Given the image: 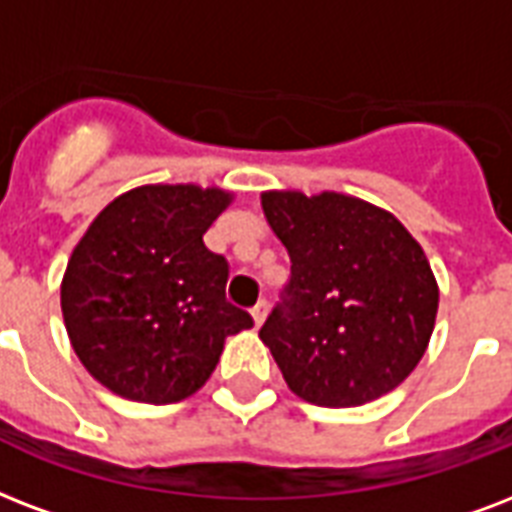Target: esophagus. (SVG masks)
<instances>
[{"label":"esophagus","instance_id":"esophagus-1","mask_svg":"<svg viewBox=\"0 0 512 512\" xmlns=\"http://www.w3.org/2000/svg\"><path fill=\"white\" fill-rule=\"evenodd\" d=\"M265 317H268V303H265V300H260V303L252 308V319H255V325L260 327L265 322Z\"/></svg>","mask_w":512,"mask_h":512}]
</instances>
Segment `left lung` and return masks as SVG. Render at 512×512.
<instances>
[{
	"label": "left lung",
	"mask_w": 512,
	"mask_h": 512,
	"mask_svg": "<svg viewBox=\"0 0 512 512\" xmlns=\"http://www.w3.org/2000/svg\"><path fill=\"white\" fill-rule=\"evenodd\" d=\"M265 220L292 263L260 327L292 392L354 408L403 384L429 346L440 290L403 222L354 195L268 190Z\"/></svg>",
	"instance_id": "obj_1"
}]
</instances>
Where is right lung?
Listing matches in <instances>:
<instances>
[{"mask_svg":"<svg viewBox=\"0 0 512 512\" xmlns=\"http://www.w3.org/2000/svg\"><path fill=\"white\" fill-rule=\"evenodd\" d=\"M230 204L222 187L142 185L109 201L77 241L61 314L74 354L109 392L179 403L209 381L225 338L252 327L225 300V257L204 244Z\"/></svg>","mask_w":512,"mask_h":512,"instance_id":"add662e5","label":"right lung"}]
</instances>
